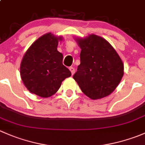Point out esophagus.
Wrapping results in <instances>:
<instances>
[{
	"label": "esophagus",
	"mask_w": 145,
	"mask_h": 145,
	"mask_svg": "<svg viewBox=\"0 0 145 145\" xmlns=\"http://www.w3.org/2000/svg\"><path fill=\"white\" fill-rule=\"evenodd\" d=\"M69 70H70V71L71 72V74H72V75H74V72H75V69H74V67H69Z\"/></svg>",
	"instance_id": "34e87169"
}]
</instances>
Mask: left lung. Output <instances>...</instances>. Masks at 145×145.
<instances>
[{
    "label": "left lung",
    "instance_id": "left-lung-1",
    "mask_svg": "<svg viewBox=\"0 0 145 145\" xmlns=\"http://www.w3.org/2000/svg\"><path fill=\"white\" fill-rule=\"evenodd\" d=\"M81 48V64L73 78L82 92L92 100L109 95L123 76L124 66L112 45L101 36L76 38Z\"/></svg>",
    "mask_w": 145,
    "mask_h": 145
}]
</instances>
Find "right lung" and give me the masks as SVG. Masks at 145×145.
Wrapping results in <instances>:
<instances>
[{
  "label": "right lung",
  "mask_w": 145,
  "mask_h": 145,
  "mask_svg": "<svg viewBox=\"0 0 145 145\" xmlns=\"http://www.w3.org/2000/svg\"><path fill=\"white\" fill-rule=\"evenodd\" d=\"M62 36L47 33L28 48L20 64V76L24 86L33 94L50 97L57 92L71 73L62 64L63 55L57 50Z\"/></svg>",
  "instance_id": "obj_1"
}]
</instances>
